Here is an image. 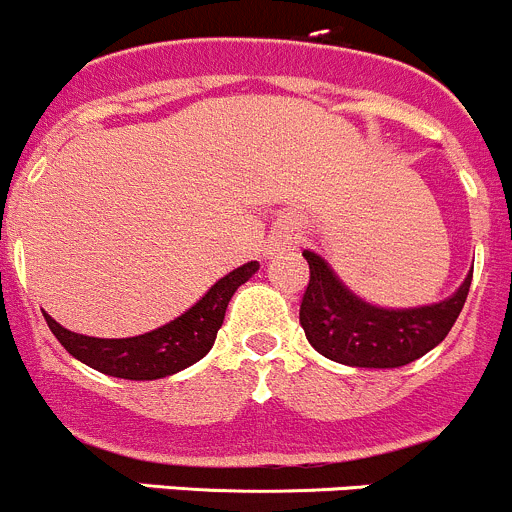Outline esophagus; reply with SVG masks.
Wrapping results in <instances>:
<instances>
[{
	"mask_svg": "<svg viewBox=\"0 0 512 512\" xmlns=\"http://www.w3.org/2000/svg\"><path fill=\"white\" fill-rule=\"evenodd\" d=\"M294 243H296V241L289 236V233H281V236L271 238L269 251H291V248H294Z\"/></svg>",
	"mask_w": 512,
	"mask_h": 512,
	"instance_id": "34e87169",
	"label": "esophagus"
}]
</instances>
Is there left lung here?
I'll use <instances>...</instances> for the list:
<instances>
[{
    "label": "left lung",
    "instance_id": "obj_1",
    "mask_svg": "<svg viewBox=\"0 0 512 512\" xmlns=\"http://www.w3.org/2000/svg\"><path fill=\"white\" fill-rule=\"evenodd\" d=\"M309 284L301 296L299 321L311 347L349 367H405L435 349L465 306L472 276L450 296L420 309H379L357 299L321 256L304 251Z\"/></svg>",
    "mask_w": 512,
    "mask_h": 512
}]
</instances>
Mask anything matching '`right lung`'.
I'll return each instance as SVG.
<instances>
[{
	"label": "right lung",
	"mask_w": 512,
	"mask_h": 512,
	"mask_svg": "<svg viewBox=\"0 0 512 512\" xmlns=\"http://www.w3.org/2000/svg\"><path fill=\"white\" fill-rule=\"evenodd\" d=\"M259 264L248 261L241 269L231 271L221 281L211 286L206 296L183 316L173 319L170 324L160 326L155 332L140 334L130 339H97L75 334L65 326L57 324L50 314H45L47 326L57 337V342L67 349L75 359L85 362L87 367L102 374L120 379H160L168 374L191 367L198 359L208 354L216 342V334L226 316V306L233 291L246 284L256 274Z\"/></svg>",
	"instance_id": "add662e5"
}]
</instances>
